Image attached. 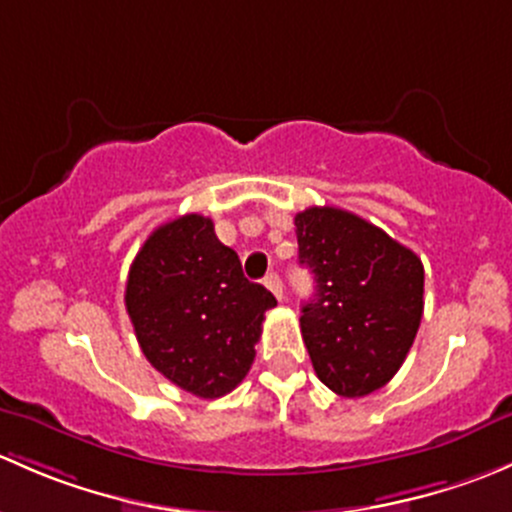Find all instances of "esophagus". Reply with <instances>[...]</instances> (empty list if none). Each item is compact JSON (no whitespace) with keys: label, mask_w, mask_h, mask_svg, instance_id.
<instances>
[{"label":"esophagus","mask_w":512,"mask_h":512,"mask_svg":"<svg viewBox=\"0 0 512 512\" xmlns=\"http://www.w3.org/2000/svg\"><path fill=\"white\" fill-rule=\"evenodd\" d=\"M263 283H266L268 291L276 295L278 300H283V283H281V278H278V273H268V276L263 278Z\"/></svg>","instance_id":"1"}]
</instances>
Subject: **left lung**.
Listing matches in <instances>:
<instances>
[{
	"instance_id": "left-lung-1",
	"label": "left lung",
	"mask_w": 512,
	"mask_h": 512,
	"mask_svg": "<svg viewBox=\"0 0 512 512\" xmlns=\"http://www.w3.org/2000/svg\"><path fill=\"white\" fill-rule=\"evenodd\" d=\"M300 266L315 276L300 333L315 374L340 397H365L397 374L424 313L421 258L357 214H295Z\"/></svg>"
}]
</instances>
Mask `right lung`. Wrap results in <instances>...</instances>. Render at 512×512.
<instances>
[{
	"label": "right lung",
	"instance_id": "obj_1",
	"mask_svg": "<svg viewBox=\"0 0 512 512\" xmlns=\"http://www.w3.org/2000/svg\"><path fill=\"white\" fill-rule=\"evenodd\" d=\"M271 291L251 283L214 221L184 214L157 226L135 256L125 308L142 355L202 399L229 394L254 365Z\"/></svg>",
	"mask_w": 512,
	"mask_h": 512
}]
</instances>
